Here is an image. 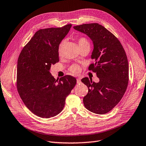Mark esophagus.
<instances>
[{"label": "esophagus", "mask_w": 146, "mask_h": 146, "mask_svg": "<svg viewBox=\"0 0 146 146\" xmlns=\"http://www.w3.org/2000/svg\"><path fill=\"white\" fill-rule=\"evenodd\" d=\"M80 82H81V81H80V79L79 78H78L77 79V84H80Z\"/></svg>", "instance_id": "34e87169"}]
</instances>
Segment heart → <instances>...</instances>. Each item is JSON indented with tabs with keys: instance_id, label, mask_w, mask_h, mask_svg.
<instances>
[{
	"instance_id": "heart-1",
	"label": "heart",
	"mask_w": 146,
	"mask_h": 146,
	"mask_svg": "<svg viewBox=\"0 0 146 146\" xmlns=\"http://www.w3.org/2000/svg\"><path fill=\"white\" fill-rule=\"evenodd\" d=\"M65 42H66V41L62 40L60 42V44H59V47H58L59 54H61L62 53L64 46L65 44ZM78 43L79 44V48H81V47H83L85 46H90L89 41L88 40L87 38H86L85 37H84V36H80V37L78 38ZM80 67L77 64H73L72 66H71L70 67V71L74 74L78 73L80 72Z\"/></svg>"
}]
</instances>
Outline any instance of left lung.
I'll return each instance as SVG.
<instances>
[{
  "instance_id": "1",
  "label": "left lung",
  "mask_w": 146,
  "mask_h": 146,
  "mask_svg": "<svg viewBox=\"0 0 146 146\" xmlns=\"http://www.w3.org/2000/svg\"><path fill=\"white\" fill-rule=\"evenodd\" d=\"M73 28L88 35L93 41L94 49L88 70L96 73L99 82L84 78L88 94L84 105L98 114L110 112L119 103L125 93L129 82V64L126 52L117 38L99 23L83 24Z\"/></svg>"
}]
</instances>
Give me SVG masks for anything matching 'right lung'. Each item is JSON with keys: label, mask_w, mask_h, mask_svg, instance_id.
<instances>
[{"label": "right lung", "mask_w": 146, "mask_h": 146, "mask_svg": "<svg viewBox=\"0 0 146 146\" xmlns=\"http://www.w3.org/2000/svg\"><path fill=\"white\" fill-rule=\"evenodd\" d=\"M72 26L36 31L19 56L18 93L26 106L40 117L48 118L60 113L76 84L70 75L56 80L49 71L52 64L59 62V45Z\"/></svg>", "instance_id": "obj_1"}]
</instances>
